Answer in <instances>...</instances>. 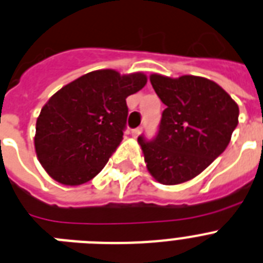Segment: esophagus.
<instances>
[{
  "label": "esophagus",
  "instance_id": "1",
  "mask_svg": "<svg viewBox=\"0 0 263 263\" xmlns=\"http://www.w3.org/2000/svg\"><path fill=\"white\" fill-rule=\"evenodd\" d=\"M141 132H142V127H137V129H133L132 130V136H133L134 138H137V137L141 134Z\"/></svg>",
  "mask_w": 263,
  "mask_h": 263
}]
</instances>
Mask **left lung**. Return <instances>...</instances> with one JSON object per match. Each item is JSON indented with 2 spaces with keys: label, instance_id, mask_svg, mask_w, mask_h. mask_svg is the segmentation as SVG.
<instances>
[{
  "label": "left lung",
  "instance_id": "8db88e82",
  "mask_svg": "<svg viewBox=\"0 0 263 263\" xmlns=\"http://www.w3.org/2000/svg\"><path fill=\"white\" fill-rule=\"evenodd\" d=\"M166 105L152 141L138 137L149 173L159 183L178 185L194 178L228 147L239 109L213 81L197 76H150Z\"/></svg>",
  "mask_w": 263,
  "mask_h": 263
}]
</instances>
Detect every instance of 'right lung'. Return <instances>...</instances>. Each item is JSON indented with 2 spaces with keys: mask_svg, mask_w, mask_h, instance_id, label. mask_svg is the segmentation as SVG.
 I'll list each match as a JSON object with an SVG mask.
<instances>
[{
  "mask_svg": "<svg viewBox=\"0 0 263 263\" xmlns=\"http://www.w3.org/2000/svg\"><path fill=\"white\" fill-rule=\"evenodd\" d=\"M146 76L96 70L51 96L35 123L38 161L57 182L77 186L97 176L116 152L126 127V98Z\"/></svg>",
  "mask_w": 263,
  "mask_h": 263,
  "instance_id": "1",
  "label": "right lung"
}]
</instances>
